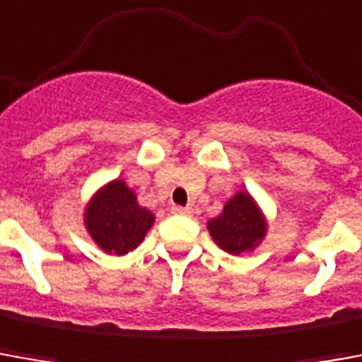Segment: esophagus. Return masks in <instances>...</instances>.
Masks as SVG:
<instances>
[{"label": "esophagus", "mask_w": 362, "mask_h": 362, "mask_svg": "<svg viewBox=\"0 0 362 362\" xmlns=\"http://www.w3.org/2000/svg\"><path fill=\"white\" fill-rule=\"evenodd\" d=\"M170 211H173L174 216H189V214H192V209H189V207H182V206H173Z\"/></svg>", "instance_id": "34e87169"}]
</instances>
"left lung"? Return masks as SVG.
<instances>
[{
	"label": "left lung",
	"mask_w": 362,
	"mask_h": 362,
	"mask_svg": "<svg viewBox=\"0 0 362 362\" xmlns=\"http://www.w3.org/2000/svg\"><path fill=\"white\" fill-rule=\"evenodd\" d=\"M207 231L219 249L229 255L251 252L264 241L269 221L259 202L247 189H239L225 202L221 214L207 221Z\"/></svg>",
	"instance_id": "8db88e82"
}]
</instances>
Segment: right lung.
Masks as SVG:
<instances>
[{
  "mask_svg": "<svg viewBox=\"0 0 362 362\" xmlns=\"http://www.w3.org/2000/svg\"><path fill=\"white\" fill-rule=\"evenodd\" d=\"M153 223L155 214L139 204L137 194L121 178L103 184L84 207L88 235L103 252L115 257L135 251Z\"/></svg>",
  "mask_w": 362,
  "mask_h": 362,
  "instance_id": "1",
  "label": "right lung"
}]
</instances>
